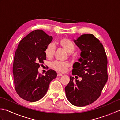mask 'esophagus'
Returning a JSON list of instances; mask_svg holds the SVG:
<instances>
[{
    "label": "esophagus",
    "mask_w": 120,
    "mask_h": 120,
    "mask_svg": "<svg viewBox=\"0 0 120 120\" xmlns=\"http://www.w3.org/2000/svg\"><path fill=\"white\" fill-rule=\"evenodd\" d=\"M63 75L62 74H60V73H59L57 74V76H58V77H59V76H62Z\"/></svg>",
    "instance_id": "34e87169"
}]
</instances>
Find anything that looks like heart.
Instances as JSON below:
<instances>
[{
    "instance_id": "obj_1",
    "label": "heart",
    "mask_w": 120,
    "mask_h": 120,
    "mask_svg": "<svg viewBox=\"0 0 120 120\" xmlns=\"http://www.w3.org/2000/svg\"><path fill=\"white\" fill-rule=\"evenodd\" d=\"M60 46L68 52V57L73 58L74 57L73 52L75 49L74 44L67 38H62L59 42ZM56 51V47L54 44L50 43L48 44L45 50V53L46 57L49 59H52L54 56ZM70 67V64L68 62L55 61L52 64V67L53 70L60 73H64L67 71L68 68Z\"/></svg>"
}]
</instances>
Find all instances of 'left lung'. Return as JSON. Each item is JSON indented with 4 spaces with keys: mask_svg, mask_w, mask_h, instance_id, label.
<instances>
[{
    "mask_svg": "<svg viewBox=\"0 0 120 120\" xmlns=\"http://www.w3.org/2000/svg\"><path fill=\"white\" fill-rule=\"evenodd\" d=\"M74 42L81 50V58L73 64L72 74L82 79L79 81L70 76L65 91L71 104L83 107L101 95L108 77L107 58L102 44L92 34L81 35Z\"/></svg>",
    "mask_w": 120,
    "mask_h": 120,
    "instance_id": "left-lung-1",
    "label": "left lung"
}]
</instances>
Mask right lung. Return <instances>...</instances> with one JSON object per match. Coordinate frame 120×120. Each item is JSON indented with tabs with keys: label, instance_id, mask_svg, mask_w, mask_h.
<instances>
[{
	"label": "right lung",
	"instance_id": "right-lung-1",
	"mask_svg": "<svg viewBox=\"0 0 120 120\" xmlns=\"http://www.w3.org/2000/svg\"><path fill=\"white\" fill-rule=\"evenodd\" d=\"M52 38L42 30L26 35L18 45L13 65L15 89L25 100L34 102L41 99L48 90L57 73L48 70L43 75L38 72L40 63L46 60L45 50Z\"/></svg>",
	"mask_w": 120,
	"mask_h": 120
}]
</instances>
